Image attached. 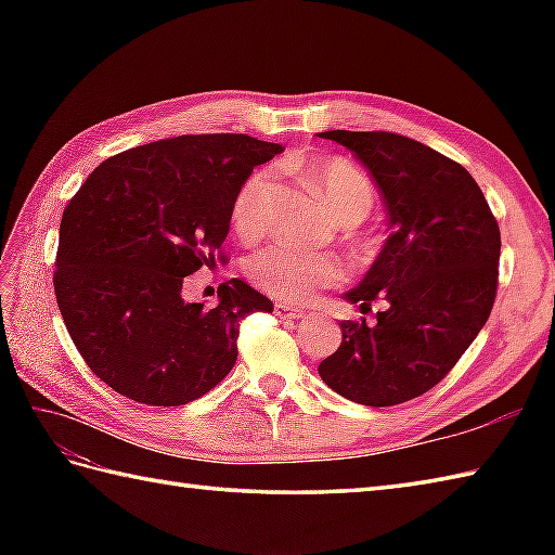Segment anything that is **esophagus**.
Wrapping results in <instances>:
<instances>
[{"label":"esophagus","mask_w":555,"mask_h":555,"mask_svg":"<svg viewBox=\"0 0 555 555\" xmlns=\"http://www.w3.org/2000/svg\"><path fill=\"white\" fill-rule=\"evenodd\" d=\"M274 312H276V317H281V320H302L305 317L302 310L291 308V305H286V302H276Z\"/></svg>","instance_id":"34e87169"}]
</instances>
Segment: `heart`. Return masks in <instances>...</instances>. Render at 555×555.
Segmentation results:
<instances>
[{
    "instance_id": "heart-1",
    "label": "heart",
    "mask_w": 555,
    "mask_h": 555,
    "mask_svg": "<svg viewBox=\"0 0 555 555\" xmlns=\"http://www.w3.org/2000/svg\"><path fill=\"white\" fill-rule=\"evenodd\" d=\"M305 179L322 195V203L338 221L362 219L374 203V188L367 176L350 159L328 157L312 162L302 171ZM271 185L269 169L253 171L233 199V227L245 235H255L264 227L267 195ZM247 276L284 302H308L317 291L336 286L346 279V264L334 255L300 250L296 245L276 243L247 259Z\"/></svg>"
}]
</instances>
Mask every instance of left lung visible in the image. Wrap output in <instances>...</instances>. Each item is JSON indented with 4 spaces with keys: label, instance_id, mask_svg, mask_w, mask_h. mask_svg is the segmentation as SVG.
<instances>
[{
    "label": "left lung",
    "instance_id": "1",
    "mask_svg": "<svg viewBox=\"0 0 555 555\" xmlns=\"http://www.w3.org/2000/svg\"><path fill=\"white\" fill-rule=\"evenodd\" d=\"M379 185L388 238L346 300L384 302L376 324L340 322L322 382L360 405L388 408L427 393L487 324L499 286L501 231L477 181L457 162L386 131H326Z\"/></svg>",
    "mask_w": 555,
    "mask_h": 555
}]
</instances>
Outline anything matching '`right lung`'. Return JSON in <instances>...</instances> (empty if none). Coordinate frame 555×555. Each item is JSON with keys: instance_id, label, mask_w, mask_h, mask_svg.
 <instances>
[{"instance_id": "1", "label": "right lung", "mask_w": 555, "mask_h": 555, "mask_svg": "<svg viewBox=\"0 0 555 555\" xmlns=\"http://www.w3.org/2000/svg\"><path fill=\"white\" fill-rule=\"evenodd\" d=\"M279 152L243 133L157 140L102 162L70 197L56 305L82 360L116 393L159 408L191 403L231 372L243 317L274 310L241 279L219 286L215 308L181 291L215 262L243 181Z\"/></svg>"}]
</instances>
